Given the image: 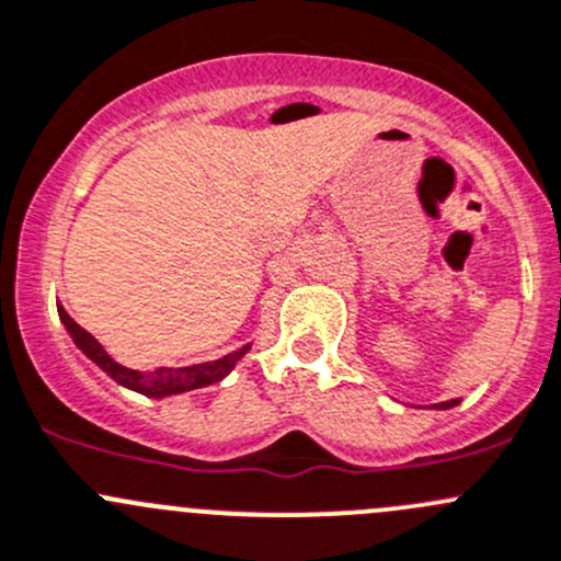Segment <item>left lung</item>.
I'll return each instance as SVG.
<instances>
[{"instance_id":"8db88e82","label":"left lung","mask_w":561,"mask_h":561,"mask_svg":"<svg viewBox=\"0 0 561 561\" xmlns=\"http://www.w3.org/2000/svg\"><path fill=\"white\" fill-rule=\"evenodd\" d=\"M453 405H458V400H447V402H438L436 408H453Z\"/></svg>"}]
</instances>
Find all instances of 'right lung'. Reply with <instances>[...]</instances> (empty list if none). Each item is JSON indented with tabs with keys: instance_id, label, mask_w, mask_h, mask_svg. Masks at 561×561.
<instances>
[{
	"instance_id": "obj_1",
	"label": "right lung",
	"mask_w": 561,
	"mask_h": 561,
	"mask_svg": "<svg viewBox=\"0 0 561 561\" xmlns=\"http://www.w3.org/2000/svg\"><path fill=\"white\" fill-rule=\"evenodd\" d=\"M59 320L65 323L68 334L73 336V342L79 345V351L84 353L87 358L98 364L106 375H112L119 386L125 389H134L145 397H167V394H181V391L203 389V386L216 383V380L225 378L243 356H247L249 345L238 347L236 353H227L225 358H216V362L205 364H192V367H159L153 373H139V369H128L123 364L114 362L106 351H103L101 342L90 334V331L81 329L73 318L62 309V304H57Z\"/></svg>"
}]
</instances>
